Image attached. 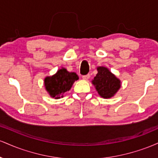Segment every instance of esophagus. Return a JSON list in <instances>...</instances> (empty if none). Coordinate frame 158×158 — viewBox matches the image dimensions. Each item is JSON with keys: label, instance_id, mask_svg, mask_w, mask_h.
<instances>
[{"label": "esophagus", "instance_id": "esophagus-1", "mask_svg": "<svg viewBox=\"0 0 158 158\" xmlns=\"http://www.w3.org/2000/svg\"><path fill=\"white\" fill-rule=\"evenodd\" d=\"M89 78H90L89 74H87V75L82 76V79H84V80H88V79H89Z\"/></svg>", "mask_w": 158, "mask_h": 158}]
</instances>
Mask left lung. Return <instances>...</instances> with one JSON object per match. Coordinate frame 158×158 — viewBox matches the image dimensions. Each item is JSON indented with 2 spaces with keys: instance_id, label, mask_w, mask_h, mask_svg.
I'll use <instances>...</instances> for the list:
<instances>
[{
  "instance_id": "obj_1",
  "label": "left lung",
  "mask_w": 158,
  "mask_h": 158,
  "mask_svg": "<svg viewBox=\"0 0 158 158\" xmlns=\"http://www.w3.org/2000/svg\"><path fill=\"white\" fill-rule=\"evenodd\" d=\"M97 71L92 84L95 86L98 94L105 99L114 97L120 88V80L105 67H98Z\"/></svg>"
}]
</instances>
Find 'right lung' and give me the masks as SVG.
I'll use <instances>...</instances> for the list:
<instances>
[{
    "instance_id": "add662e5",
    "label": "right lung",
    "mask_w": 158,
    "mask_h": 158,
    "mask_svg": "<svg viewBox=\"0 0 158 158\" xmlns=\"http://www.w3.org/2000/svg\"><path fill=\"white\" fill-rule=\"evenodd\" d=\"M79 79L77 73L68 72L66 69H59L52 77H47L44 79L45 89L50 96L55 99L63 97L65 92L70 90L74 81Z\"/></svg>"
}]
</instances>
